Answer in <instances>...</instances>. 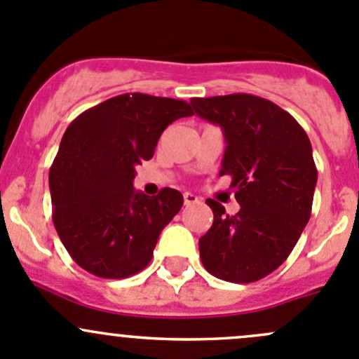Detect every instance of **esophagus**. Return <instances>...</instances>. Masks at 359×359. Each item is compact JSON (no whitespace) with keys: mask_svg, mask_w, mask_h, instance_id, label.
<instances>
[{"mask_svg":"<svg viewBox=\"0 0 359 359\" xmlns=\"http://www.w3.org/2000/svg\"><path fill=\"white\" fill-rule=\"evenodd\" d=\"M198 201H200V198H198L196 194L184 193V203L186 205H194V203H198Z\"/></svg>","mask_w":359,"mask_h":359,"instance_id":"34e87169","label":"esophagus"}]
</instances>
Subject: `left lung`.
<instances>
[{
    "label": "left lung",
    "mask_w": 359,
    "mask_h": 359,
    "mask_svg": "<svg viewBox=\"0 0 359 359\" xmlns=\"http://www.w3.org/2000/svg\"><path fill=\"white\" fill-rule=\"evenodd\" d=\"M201 119L222 128L219 175H231L240 210L226 214L215 200L210 229L200 238L207 272L228 283H254L280 266L311 219L318 168L304 128L291 114L259 96L191 100Z\"/></svg>",
    "instance_id": "obj_1"
}]
</instances>
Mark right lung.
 <instances>
[{"instance_id":"obj_1","label":"right lung","mask_w":359,"mask_h":359,"mask_svg":"<svg viewBox=\"0 0 359 359\" xmlns=\"http://www.w3.org/2000/svg\"><path fill=\"white\" fill-rule=\"evenodd\" d=\"M193 114L182 100L131 93L86 110L66 128L48 186L55 231L79 266L126 279L151 263L184 198L172 187L158 196L135 191V166L154 156L168 124Z\"/></svg>"}]
</instances>
